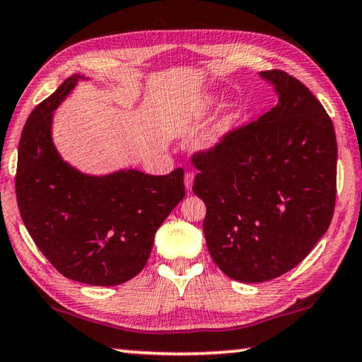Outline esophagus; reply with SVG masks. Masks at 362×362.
Wrapping results in <instances>:
<instances>
[{
	"instance_id": "34e87169",
	"label": "esophagus",
	"mask_w": 362,
	"mask_h": 362,
	"mask_svg": "<svg viewBox=\"0 0 362 362\" xmlns=\"http://www.w3.org/2000/svg\"><path fill=\"white\" fill-rule=\"evenodd\" d=\"M192 185H194V175H192V173H186V175H185V186H186L187 192L192 189Z\"/></svg>"
}]
</instances>
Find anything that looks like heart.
Returning a JSON list of instances; mask_svg holds the SVG:
<instances>
[{
	"instance_id": "heart-1",
	"label": "heart",
	"mask_w": 362,
	"mask_h": 362,
	"mask_svg": "<svg viewBox=\"0 0 362 362\" xmlns=\"http://www.w3.org/2000/svg\"><path fill=\"white\" fill-rule=\"evenodd\" d=\"M218 103V96L214 93H209V94H204V96L199 99V107L201 109H211L212 106H216ZM232 124H233V116L230 112H225L222 119L218 120L216 127H214L212 134L209 135V140H207V145L209 146H216L218 144H222L225 137H227L230 129H232Z\"/></svg>"
}]
</instances>
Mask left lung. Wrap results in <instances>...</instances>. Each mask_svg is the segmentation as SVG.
<instances>
[{"mask_svg": "<svg viewBox=\"0 0 362 362\" xmlns=\"http://www.w3.org/2000/svg\"><path fill=\"white\" fill-rule=\"evenodd\" d=\"M277 104L216 148L194 156L192 191L206 202L212 259L240 282L282 276L310 253L332 222L337 135L310 90L286 71H261Z\"/></svg>", "mask_w": 362, "mask_h": 362, "instance_id": "obj_1", "label": "left lung"}]
</instances>
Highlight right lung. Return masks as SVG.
Listing matches in <instances>:
<instances>
[{"instance_id":"1","label":"right lung","mask_w":362,"mask_h":362,"mask_svg":"<svg viewBox=\"0 0 362 362\" xmlns=\"http://www.w3.org/2000/svg\"><path fill=\"white\" fill-rule=\"evenodd\" d=\"M80 80L88 78H66L25 120L16 197L29 235L57 271L83 284L117 286L144 269L156 230L185 197V171L94 176L62 158L52 139L54 112Z\"/></svg>"}]
</instances>
